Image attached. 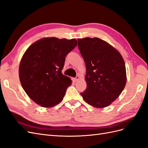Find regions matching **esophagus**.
<instances>
[{
  "mask_svg": "<svg viewBox=\"0 0 148 148\" xmlns=\"http://www.w3.org/2000/svg\"><path fill=\"white\" fill-rule=\"evenodd\" d=\"M79 76H77V77L76 78H73V82H78V80H79Z\"/></svg>",
  "mask_w": 148,
  "mask_h": 148,
  "instance_id": "34e87169",
  "label": "esophagus"
}]
</instances>
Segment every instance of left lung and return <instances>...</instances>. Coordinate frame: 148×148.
I'll return each mask as SVG.
<instances>
[{
	"label": "left lung",
	"instance_id": "8db88e82",
	"mask_svg": "<svg viewBox=\"0 0 148 148\" xmlns=\"http://www.w3.org/2000/svg\"><path fill=\"white\" fill-rule=\"evenodd\" d=\"M78 42L86 67L87 87L80 94L93 107L109 106L119 97L127 83L123 57L117 49L99 38L78 39Z\"/></svg>",
	"mask_w": 148,
	"mask_h": 148
}]
</instances>
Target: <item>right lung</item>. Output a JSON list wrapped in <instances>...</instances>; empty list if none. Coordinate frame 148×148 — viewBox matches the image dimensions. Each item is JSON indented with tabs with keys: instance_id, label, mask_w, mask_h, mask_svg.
Segmentation results:
<instances>
[{
	"instance_id": "obj_1",
	"label": "right lung",
	"mask_w": 148,
	"mask_h": 148,
	"mask_svg": "<svg viewBox=\"0 0 148 148\" xmlns=\"http://www.w3.org/2000/svg\"><path fill=\"white\" fill-rule=\"evenodd\" d=\"M75 39L43 38L27 49L19 66L22 87L31 100L49 108L63 100L72 81L62 73L65 57L77 46Z\"/></svg>"
}]
</instances>
